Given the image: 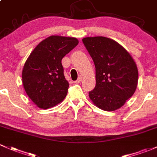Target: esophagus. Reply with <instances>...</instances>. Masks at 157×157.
Wrapping results in <instances>:
<instances>
[{"mask_svg":"<svg viewBox=\"0 0 157 157\" xmlns=\"http://www.w3.org/2000/svg\"><path fill=\"white\" fill-rule=\"evenodd\" d=\"M82 76H79L78 78V79H77L76 81H75V82H74V83H75V84H78V83H80L81 82H82Z\"/></svg>","mask_w":157,"mask_h":157,"instance_id":"1","label":"esophagus"}]
</instances>
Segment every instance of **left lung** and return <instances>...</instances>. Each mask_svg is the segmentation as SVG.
I'll use <instances>...</instances> for the list:
<instances>
[{
	"label": "left lung",
	"mask_w": 157,
	"mask_h": 157,
	"mask_svg": "<svg viewBox=\"0 0 157 157\" xmlns=\"http://www.w3.org/2000/svg\"><path fill=\"white\" fill-rule=\"evenodd\" d=\"M82 42L96 68V86L89 97L100 109L117 110L136 91L137 66L129 52L112 39L85 37Z\"/></svg>",
	"instance_id": "8db88e82"
}]
</instances>
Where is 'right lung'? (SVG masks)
<instances>
[{
	"mask_svg": "<svg viewBox=\"0 0 157 157\" xmlns=\"http://www.w3.org/2000/svg\"><path fill=\"white\" fill-rule=\"evenodd\" d=\"M78 43L76 38L51 36L39 43L27 59L22 70L23 86L40 109L54 107L67 96L69 83L61 60Z\"/></svg>",
	"mask_w": 157,
	"mask_h": 157,
	"instance_id": "right-lung-1",
	"label": "right lung"
}]
</instances>
